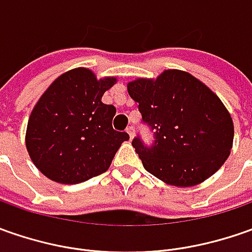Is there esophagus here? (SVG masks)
Instances as JSON below:
<instances>
[{"label": "esophagus", "instance_id": "34e87169", "mask_svg": "<svg viewBox=\"0 0 252 252\" xmlns=\"http://www.w3.org/2000/svg\"><path fill=\"white\" fill-rule=\"evenodd\" d=\"M126 133L129 134V137H130V140L133 139V136H134V127L133 126H129L127 129H126Z\"/></svg>", "mask_w": 252, "mask_h": 252}]
</instances>
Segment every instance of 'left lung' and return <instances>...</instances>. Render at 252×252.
<instances>
[{"instance_id":"obj_1","label":"left lung","mask_w":252,"mask_h":252,"mask_svg":"<svg viewBox=\"0 0 252 252\" xmlns=\"http://www.w3.org/2000/svg\"><path fill=\"white\" fill-rule=\"evenodd\" d=\"M143 121L154 130L153 147L136 137L144 168L162 182L189 188L206 181L230 156L234 125L218 95L192 74L164 70L157 78L127 83Z\"/></svg>"}]
</instances>
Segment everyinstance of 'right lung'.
I'll return each instance as SVG.
<instances>
[{
	"instance_id": "add662e5",
	"label": "right lung",
	"mask_w": 252,
	"mask_h": 252,
	"mask_svg": "<svg viewBox=\"0 0 252 252\" xmlns=\"http://www.w3.org/2000/svg\"><path fill=\"white\" fill-rule=\"evenodd\" d=\"M118 81L116 77L96 78L95 73L77 67L57 77L31 112L25 144L44 177L59 184H80L109 168L126 131H116L113 105L102 95Z\"/></svg>"
}]
</instances>
